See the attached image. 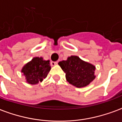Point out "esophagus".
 Returning a JSON list of instances; mask_svg holds the SVG:
<instances>
[{
    "mask_svg": "<svg viewBox=\"0 0 122 122\" xmlns=\"http://www.w3.org/2000/svg\"><path fill=\"white\" fill-rule=\"evenodd\" d=\"M50 64H51V65L52 66H55L56 65H57V62H54V61H52Z\"/></svg>",
    "mask_w": 122,
    "mask_h": 122,
    "instance_id": "1",
    "label": "esophagus"
}]
</instances>
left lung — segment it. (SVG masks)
<instances>
[{"label": "left lung", "mask_w": 122, "mask_h": 122, "mask_svg": "<svg viewBox=\"0 0 122 122\" xmlns=\"http://www.w3.org/2000/svg\"><path fill=\"white\" fill-rule=\"evenodd\" d=\"M58 64L65 73L66 81L77 88L87 86L95 79V66L79 57L72 56Z\"/></svg>", "instance_id": "1"}]
</instances>
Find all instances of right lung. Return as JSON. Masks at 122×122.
I'll list each match as a JSON object with an SVG mask.
<instances>
[{"label":"right lung","instance_id":"add662e5","mask_svg":"<svg viewBox=\"0 0 122 122\" xmlns=\"http://www.w3.org/2000/svg\"><path fill=\"white\" fill-rule=\"evenodd\" d=\"M51 69L50 61L43 60V57H33L22 68L21 72L29 84L36 85L46 77Z\"/></svg>","mask_w":122,"mask_h":122}]
</instances>
